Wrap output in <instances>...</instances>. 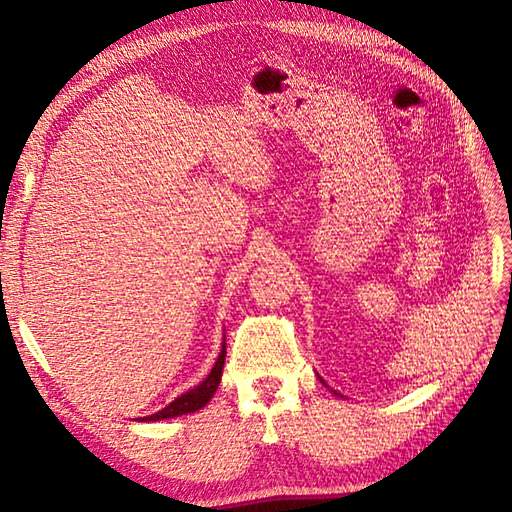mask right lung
I'll return each mask as SVG.
<instances>
[{"label":"right lung","instance_id":"obj_1","mask_svg":"<svg viewBox=\"0 0 512 512\" xmlns=\"http://www.w3.org/2000/svg\"><path fill=\"white\" fill-rule=\"evenodd\" d=\"M224 362H226V345H224V349H221L215 367H212L208 378L203 380L201 385L190 389V392L181 394L179 398H176V401H172L170 405L163 407L161 412H156L152 416H143L141 421H161V418H174V416L190 414V412L201 410V407H206L208 401L212 398V394L217 392V387L221 383V371H224Z\"/></svg>","mask_w":512,"mask_h":512}]
</instances>
